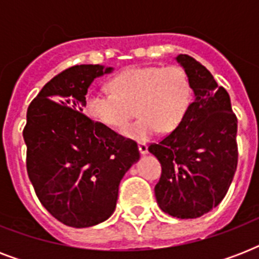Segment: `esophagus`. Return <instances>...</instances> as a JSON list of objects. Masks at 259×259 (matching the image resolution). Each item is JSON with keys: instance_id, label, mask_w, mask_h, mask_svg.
<instances>
[{"instance_id": "1", "label": "esophagus", "mask_w": 259, "mask_h": 259, "mask_svg": "<svg viewBox=\"0 0 259 259\" xmlns=\"http://www.w3.org/2000/svg\"><path fill=\"white\" fill-rule=\"evenodd\" d=\"M138 150H140V153L141 154H146L148 153V145H146L145 142H140V144H138Z\"/></svg>"}]
</instances>
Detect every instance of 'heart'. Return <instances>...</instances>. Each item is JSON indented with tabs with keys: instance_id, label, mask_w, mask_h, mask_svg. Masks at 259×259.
<instances>
[{
	"instance_id": "b5f03b06",
	"label": "heart",
	"mask_w": 259,
	"mask_h": 259,
	"mask_svg": "<svg viewBox=\"0 0 259 259\" xmlns=\"http://www.w3.org/2000/svg\"><path fill=\"white\" fill-rule=\"evenodd\" d=\"M111 93L93 90L86 97V110L98 123L121 129L134 115L141 117L123 129L127 138L146 141L161 129L169 133L187 115L192 89L181 67L146 66L123 71L110 82Z\"/></svg>"
}]
</instances>
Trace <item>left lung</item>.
Here are the masks:
<instances>
[{
    "label": "left lung",
    "instance_id": "left-lung-1",
    "mask_svg": "<svg viewBox=\"0 0 259 259\" xmlns=\"http://www.w3.org/2000/svg\"><path fill=\"white\" fill-rule=\"evenodd\" d=\"M176 60L195 99L180 125L149 146L162 168L154 195L165 213L195 219L215 208L229 191L238 164V119L229 93L203 64L188 55Z\"/></svg>",
    "mask_w": 259,
    "mask_h": 259
}]
</instances>
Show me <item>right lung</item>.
I'll return each instance as SVG.
<instances>
[{
  "instance_id": "1",
  "label": "right lung",
  "mask_w": 259,
  "mask_h": 259,
  "mask_svg": "<svg viewBox=\"0 0 259 259\" xmlns=\"http://www.w3.org/2000/svg\"><path fill=\"white\" fill-rule=\"evenodd\" d=\"M113 67L80 64L52 78L26 111V170L38 200L66 226L84 229L111 217L122 177L140 160L137 142L90 119L83 109L94 79Z\"/></svg>"
}]
</instances>
